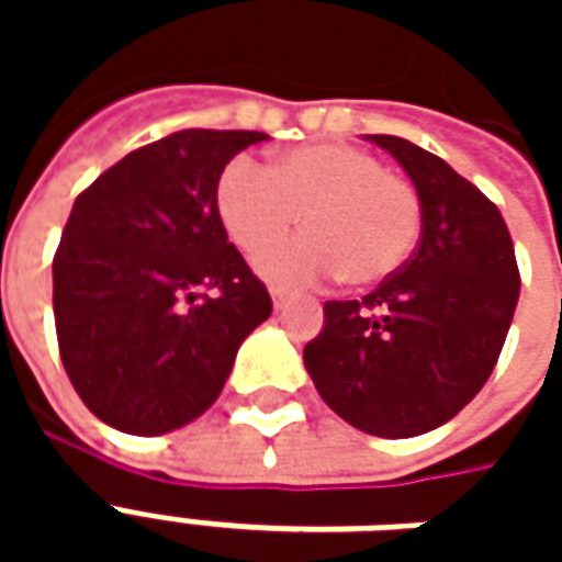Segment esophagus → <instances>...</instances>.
Returning a JSON list of instances; mask_svg holds the SVG:
<instances>
[{
  "label": "esophagus",
  "mask_w": 562,
  "mask_h": 562,
  "mask_svg": "<svg viewBox=\"0 0 562 562\" xmlns=\"http://www.w3.org/2000/svg\"><path fill=\"white\" fill-rule=\"evenodd\" d=\"M289 297H292V294L282 292V289H270V301H273V306H277V310H280V306L285 304Z\"/></svg>",
  "instance_id": "esophagus-1"
}]
</instances>
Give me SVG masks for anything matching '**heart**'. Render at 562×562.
Wrapping results in <instances>:
<instances>
[{
  "instance_id": "heart-1",
  "label": "heart",
  "mask_w": 562,
  "mask_h": 562,
  "mask_svg": "<svg viewBox=\"0 0 562 562\" xmlns=\"http://www.w3.org/2000/svg\"><path fill=\"white\" fill-rule=\"evenodd\" d=\"M216 213L244 252H258L304 220V234L256 258L258 273L277 285L340 273L349 285H376L403 268L422 232L413 186L346 144L289 149L270 171L246 156L228 161L216 183Z\"/></svg>"
}]
</instances>
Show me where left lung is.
Segmentation results:
<instances>
[{
    "mask_svg": "<svg viewBox=\"0 0 562 562\" xmlns=\"http://www.w3.org/2000/svg\"><path fill=\"white\" fill-rule=\"evenodd\" d=\"M413 180L422 240L361 301H328L304 346L313 385L342 422L385 439L451 422L494 373L520 294L496 204L448 161L394 135H367Z\"/></svg>",
    "mask_w": 562,
    "mask_h": 562,
    "instance_id": "left-lung-1",
    "label": "left lung"
}]
</instances>
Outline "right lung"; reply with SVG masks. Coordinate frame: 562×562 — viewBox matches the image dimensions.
<instances>
[{
	"mask_svg": "<svg viewBox=\"0 0 562 562\" xmlns=\"http://www.w3.org/2000/svg\"><path fill=\"white\" fill-rule=\"evenodd\" d=\"M261 140L173 132L116 161L71 207L54 258L56 340L80 401L123 434H171L207 413L273 310L216 213L220 173Z\"/></svg>",
	"mask_w": 562,
	"mask_h": 562,
	"instance_id": "add662e5",
	"label": "right lung"
}]
</instances>
